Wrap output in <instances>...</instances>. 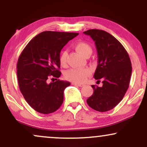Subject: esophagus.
I'll list each match as a JSON object with an SVG mask.
<instances>
[{
	"mask_svg": "<svg viewBox=\"0 0 147 147\" xmlns=\"http://www.w3.org/2000/svg\"><path fill=\"white\" fill-rule=\"evenodd\" d=\"M72 85L78 86H79V87H83V86H84V84H77V83H75V82H72Z\"/></svg>",
	"mask_w": 147,
	"mask_h": 147,
	"instance_id": "obj_1",
	"label": "esophagus"
}]
</instances>
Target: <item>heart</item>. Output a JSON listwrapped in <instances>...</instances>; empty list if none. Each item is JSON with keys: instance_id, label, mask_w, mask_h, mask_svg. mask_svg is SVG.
I'll use <instances>...</instances> for the list:
<instances>
[{"instance_id": "obj_1", "label": "heart", "mask_w": 147, "mask_h": 147, "mask_svg": "<svg viewBox=\"0 0 147 147\" xmlns=\"http://www.w3.org/2000/svg\"><path fill=\"white\" fill-rule=\"evenodd\" d=\"M75 50L79 53L83 55L84 57H90L92 52V49L88 43L86 42H78L76 43ZM67 52L64 50L61 53L59 57V62L61 65L65 66L66 65V58H67ZM91 70L89 68H85L82 69L72 68L66 70L64 74L65 78L69 81H71L75 83L80 84L83 83L86 80V79L90 75Z\"/></svg>"}]
</instances>
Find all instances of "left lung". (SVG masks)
<instances>
[{"instance_id": "8db88e82", "label": "left lung", "mask_w": 147, "mask_h": 147, "mask_svg": "<svg viewBox=\"0 0 147 147\" xmlns=\"http://www.w3.org/2000/svg\"><path fill=\"white\" fill-rule=\"evenodd\" d=\"M84 34L95 41L97 51V66L94 77L102 80V86H91L93 93L86 102L99 112L113 109L122 100L129 86L132 66L129 56L120 42L113 36L100 30H89Z\"/></svg>"}]
</instances>
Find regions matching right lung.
Returning a JSON list of instances; mask_svg holds the SVG:
<instances>
[{
  "label": "right lung",
  "mask_w": 147,
  "mask_h": 147,
  "mask_svg": "<svg viewBox=\"0 0 147 147\" xmlns=\"http://www.w3.org/2000/svg\"><path fill=\"white\" fill-rule=\"evenodd\" d=\"M78 34L43 32L28 43L18 57L17 78L20 90L28 104L37 112L51 113L61 106L64 89L70 83L57 79L56 82L48 83V79L60 77L61 50Z\"/></svg>",
  "instance_id": "1"
}]
</instances>
